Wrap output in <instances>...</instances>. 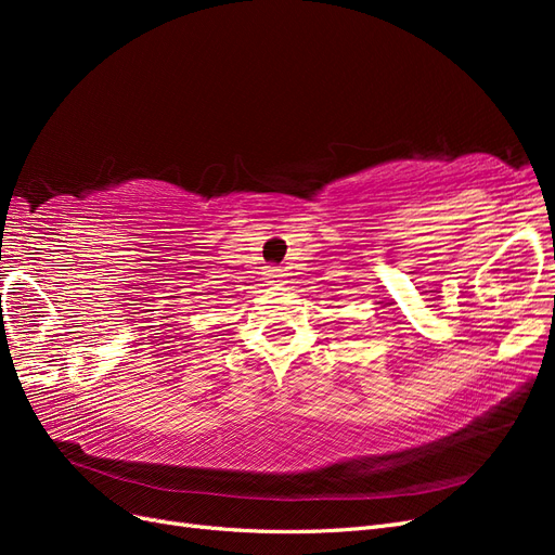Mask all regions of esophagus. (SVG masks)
<instances>
[{
	"mask_svg": "<svg viewBox=\"0 0 555 555\" xmlns=\"http://www.w3.org/2000/svg\"><path fill=\"white\" fill-rule=\"evenodd\" d=\"M266 275H268V280H271V282H280L282 271H280L278 266H271V268H268V271H266Z\"/></svg>",
	"mask_w": 555,
	"mask_h": 555,
	"instance_id": "obj_1",
	"label": "esophagus"
}]
</instances>
